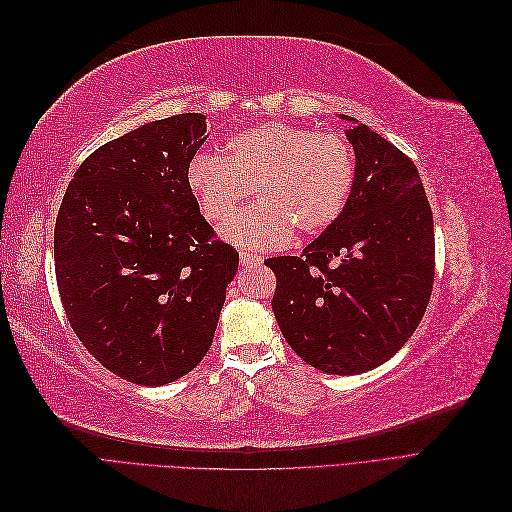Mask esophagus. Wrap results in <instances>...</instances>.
<instances>
[{
    "label": "esophagus",
    "mask_w": 512,
    "mask_h": 512,
    "mask_svg": "<svg viewBox=\"0 0 512 512\" xmlns=\"http://www.w3.org/2000/svg\"><path fill=\"white\" fill-rule=\"evenodd\" d=\"M262 258L260 254H252V252H247V250H241L239 252V262L243 267H256V265H262Z\"/></svg>",
    "instance_id": "obj_1"
}]
</instances>
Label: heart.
I'll return each instance as SVG.
<instances>
[{"instance_id": "b5f03b06", "label": "heart", "mask_w": 512, "mask_h": 512, "mask_svg": "<svg viewBox=\"0 0 512 512\" xmlns=\"http://www.w3.org/2000/svg\"><path fill=\"white\" fill-rule=\"evenodd\" d=\"M356 164L350 145L331 132L290 123H260L235 134L226 153H196L185 183L209 222H224L254 187L259 203L220 228L232 243L269 250L284 245L294 228L318 235L342 215Z\"/></svg>"}]
</instances>
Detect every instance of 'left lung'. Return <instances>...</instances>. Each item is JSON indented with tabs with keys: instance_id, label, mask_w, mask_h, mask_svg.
Instances as JSON below:
<instances>
[{
	"instance_id": "8db88e82",
	"label": "left lung",
	"mask_w": 512,
	"mask_h": 512,
	"mask_svg": "<svg viewBox=\"0 0 512 512\" xmlns=\"http://www.w3.org/2000/svg\"><path fill=\"white\" fill-rule=\"evenodd\" d=\"M354 185L342 215L303 256L267 258L273 314L305 363L354 376L401 350L433 288V218L414 162L348 115Z\"/></svg>"
}]
</instances>
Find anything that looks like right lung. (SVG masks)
Masks as SVG:
<instances>
[{"mask_svg": "<svg viewBox=\"0 0 512 512\" xmlns=\"http://www.w3.org/2000/svg\"><path fill=\"white\" fill-rule=\"evenodd\" d=\"M205 132V115L183 113L102 145L57 213L55 275L72 329L136 384L175 382L203 361L239 267L185 183Z\"/></svg>", "mask_w": 512, "mask_h": 512, "instance_id": "right-lung-1", "label": "right lung"}]
</instances>
